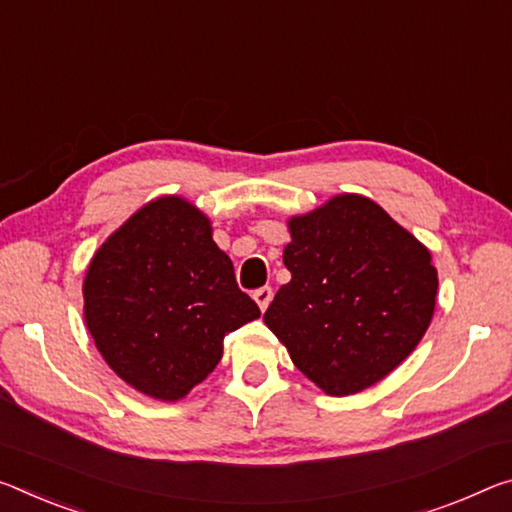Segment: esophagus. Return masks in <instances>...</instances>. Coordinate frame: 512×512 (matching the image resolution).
Returning a JSON list of instances; mask_svg holds the SVG:
<instances>
[{"label": "esophagus", "mask_w": 512, "mask_h": 512, "mask_svg": "<svg viewBox=\"0 0 512 512\" xmlns=\"http://www.w3.org/2000/svg\"><path fill=\"white\" fill-rule=\"evenodd\" d=\"M253 298H255V303L259 305V310H266V307H269V303L273 300V289L271 287H259L255 294H253Z\"/></svg>", "instance_id": "esophagus-1"}]
</instances>
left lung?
I'll return each instance as SVG.
<instances>
[{
  "instance_id": "left-lung-1",
  "label": "left lung",
  "mask_w": 512,
  "mask_h": 512,
  "mask_svg": "<svg viewBox=\"0 0 512 512\" xmlns=\"http://www.w3.org/2000/svg\"><path fill=\"white\" fill-rule=\"evenodd\" d=\"M282 285L264 314L296 367L330 396L362 392L415 351L433 319L431 253L362 196L289 221Z\"/></svg>"
}]
</instances>
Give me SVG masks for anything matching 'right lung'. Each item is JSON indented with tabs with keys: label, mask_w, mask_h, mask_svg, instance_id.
<instances>
[{
	"label": "right lung",
	"mask_w": 512,
	"mask_h": 512,
	"mask_svg": "<svg viewBox=\"0 0 512 512\" xmlns=\"http://www.w3.org/2000/svg\"><path fill=\"white\" fill-rule=\"evenodd\" d=\"M97 351L125 383L177 401L216 369L223 339L259 316L205 214L182 198L139 209L97 250L84 280Z\"/></svg>",
	"instance_id": "1"
}]
</instances>
